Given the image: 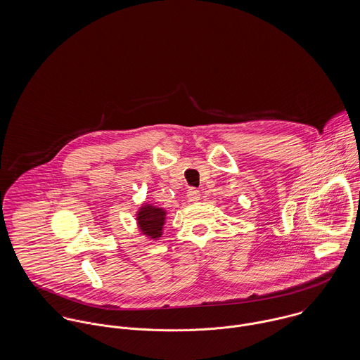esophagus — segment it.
I'll list each match as a JSON object with an SVG mask.
<instances>
[{
  "instance_id": "esophagus-1",
  "label": "esophagus",
  "mask_w": 360,
  "mask_h": 360,
  "mask_svg": "<svg viewBox=\"0 0 360 360\" xmlns=\"http://www.w3.org/2000/svg\"><path fill=\"white\" fill-rule=\"evenodd\" d=\"M200 191L197 190V188H194V187H191V188H188L187 190V197H188V200L191 201V202H197L198 200H200Z\"/></svg>"
}]
</instances>
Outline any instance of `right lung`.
<instances>
[{
	"label": "right lung",
	"instance_id": "right-lung-1",
	"mask_svg": "<svg viewBox=\"0 0 360 360\" xmlns=\"http://www.w3.org/2000/svg\"><path fill=\"white\" fill-rule=\"evenodd\" d=\"M166 212L162 207L153 205H143L137 213V223L143 234L156 240L162 236Z\"/></svg>",
	"mask_w": 360,
	"mask_h": 360
}]
</instances>
